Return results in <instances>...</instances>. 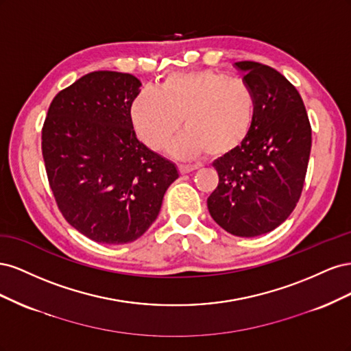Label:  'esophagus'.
Listing matches in <instances>:
<instances>
[{"instance_id": "34e87169", "label": "esophagus", "mask_w": 351, "mask_h": 351, "mask_svg": "<svg viewBox=\"0 0 351 351\" xmlns=\"http://www.w3.org/2000/svg\"><path fill=\"white\" fill-rule=\"evenodd\" d=\"M195 169H197L196 165H178L180 174H189V173L195 171Z\"/></svg>"}]
</instances>
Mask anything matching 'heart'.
Segmentation results:
<instances>
[{
  "mask_svg": "<svg viewBox=\"0 0 351 351\" xmlns=\"http://www.w3.org/2000/svg\"><path fill=\"white\" fill-rule=\"evenodd\" d=\"M254 114L256 101L247 84L212 70L169 74L159 89L143 88L130 107L137 137L154 151L168 146L183 120L186 133L171 146L178 159L236 152L247 141Z\"/></svg>",
  "mask_w": 351,
  "mask_h": 351,
  "instance_id": "b5f03b06",
  "label": "heart"
}]
</instances>
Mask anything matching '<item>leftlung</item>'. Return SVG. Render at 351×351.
Returning <instances> with one entry per match:
<instances>
[{
	"label": "left lung",
	"mask_w": 351,
	"mask_h": 351,
	"mask_svg": "<svg viewBox=\"0 0 351 351\" xmlns=\"http://www.w3.org/2000/svg\"><path fill=\"white\" fill-rule=\"evenodd\" d=\"M256 101L252 132L236 152L212 164L219 182L208 197L217 224L237 237H256L289 218L302 195L312 129L300 93L281 73L239 61Z\"/></svg>",
	"instance_id": "left-lung-1"
}]
</instances>
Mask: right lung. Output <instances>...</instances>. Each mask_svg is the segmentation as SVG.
Wrapping results in <instances>:
<instances>
[{
    "instance_id": "right-lung-1",
    "label": "right lung",
    "mask_w": 351,
    "mask_h": 351,
    "mask_svg": "<svg viewBox=\"0 0 351 351\" xmlns=\"http://www.w3.org/2000/svg\"><path fill=\"white\" fill-rule=\"evenodd\" d=\"M142 83L92 71L57 93L42 129V155L69 224L104 244L143 236L161 210L177 167L137 141L130 107Z\"/></svg>"
}]
</instances>
